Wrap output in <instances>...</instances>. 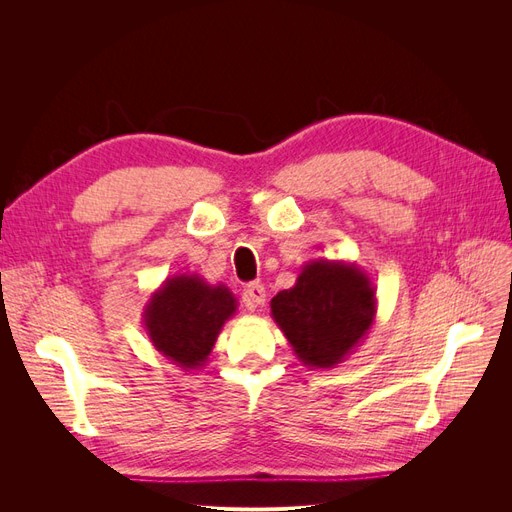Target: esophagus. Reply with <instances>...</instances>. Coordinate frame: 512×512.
Masks as SVG:
<instances>
[{
  "label": "esophagus",
  "instance_id": "esophagus-1",
  "mask_svg": "<svg viewBox=\"0 0 512 512\" xmlns=\"http://www.w3.org/2000/svg\"><path fill=\"white\" fill-rule=\"evenodd\" d=\"M245 301H247V305H252V307L265 305V301H267L265 286L258 284V282L247 284V288H245Z\"/></svg>",
  "mask_w": 512,
  "mask_h": 512
}]
</instances>
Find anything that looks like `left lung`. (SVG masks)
I'll return each instance as SVG.
<instances>
[{
	"label": "left lung",
	"instance_id": "left-lung-1",
	"mask_svg": "<svg viewBox=\"0 0 512 512\" xmlns=\"http://www.w3.org/2000/svg\"><path fill=\"white\" fill-rule=\"evenodd\" d=\"M376 288L346 260H309L292 288L271 299V316L299 361L329 369L361 346L376 320Z\"/></svg>",
	"mask_w": 512,
	"mask_h": 512
}]
</instances>
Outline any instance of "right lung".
I'll return each instance as SVG.
<instances>
[{
	"label": "right lung",
	"instance_id": "add662e5",
	"mask_svg": "<svg viewBox=\"0 0 512 512\" xmlns=\"http://www.w3.org/2000/svg\"><path fill=\"white\" fill-rule=\"evenodd\" d=\"M237 297L224 284H209L196 273L168 277L151 292L143 324L156 350L181 369H200L218 342Z\"/></svg>",
	"mask_w": 512,
	"mask_h": 512
}]
</instances>
